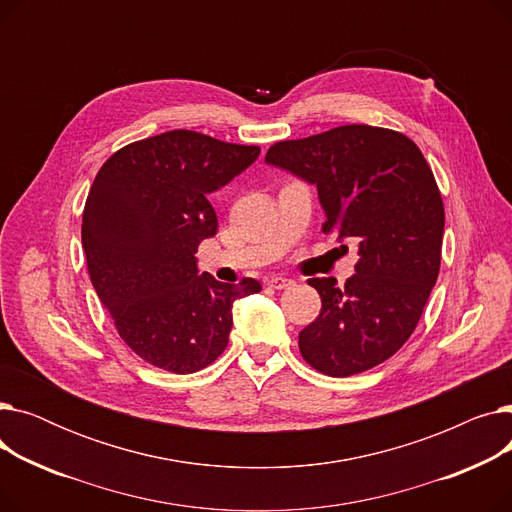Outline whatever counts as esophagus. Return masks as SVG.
I'll return each mask as SVG.
<instances>
[{"instance_id":"obj_1","label":"esophagus","mask_w":512,"mask_h":512,"mask_svg":"<svg viewBox=\"0 0 512 512\" xmlns=\"http://www.w3.org/2000/svg\"><path fill=\"white\" fill-rule=\"evenodd\" d=\"M267 286H272V288H276V290H284V288L294 286V280L284 278V276H272L270 280H267Z\"/></svg>"}]
</instances>
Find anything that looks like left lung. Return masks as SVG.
I'll return each instance as SVG.
<instances>
[{
    "label": "left lung",
    "instance_id": "1",
    "mask_svg": "<svg viewBox=\"0 0 512 512\" xmlns=\"http://www.w3.org/2000/svg\"><path fill=\"white\" fill-rule=\"evenodd\" d=\"M317 188L326 234L359 242L355 276L311 278L321 311L299 334L303 359L346 378L390 359L409 340L442 257L444 205L419 147L367 124L338 126L265 155Z\"/></svg>",
    "mask_w": 512,
    "mask_h": 512
}]
</instances>
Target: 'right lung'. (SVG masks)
Wrapping results in <instances>:
<instances>
[{"label": "right lung", "instance_id": "obj_1", "mask_svg": "<svg viewBox=\"0 0 512 512\" xmlns=\"http://www.w3.org/2000/svg\"><path fill=\"white\" fill-rule=\"evenodd\" d=\"M193 130L130 143L101 166L83 213L89 276L120 338L143 361L195 373L218 359L234 301L261 290L199 274L197 247L218 232L209 195L259 157Z\"/></svg>", "mask_w": 512, "mask_h": 512}]
</instances>
